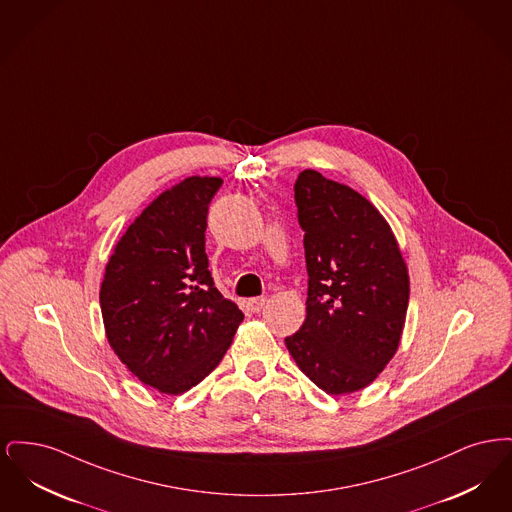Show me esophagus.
<instances>
[{
  "label": "esophagus",
  "instance_id": "obj_1",
  "mask_svg": "<svg viewBox=\"0 0 512 512\" xmlns=\"http://www.w3.org/2000/svg\"><path fill=\"white\" fill-rule=\"evenodd\" d=\"M265 305H267V297H253V299H249V301H247V307H249L253 313L263 311V309H265Z\"/></svg>",
  "mask_w": 512,
  "mask_h": 512
}]
</instances>
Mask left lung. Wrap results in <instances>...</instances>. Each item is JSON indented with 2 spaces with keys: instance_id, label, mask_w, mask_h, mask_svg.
I'll return each instance as SVG.
<instances>
[{
  "instance_id": "obj_1",
  "label": "left lung",
  "mask_w": 512,
  "mask_h": 512,
  "mask_svg": "<svg viewBox=\"0 0 512 512\" xmlns=\"http://www.w3.org/2000/svg\"><path fill=\"white\" fill-rule=\"evenodd\" d=\"M305 232L307 317L286 347L328 395L372 384L388 366L409 307V270L388 220L353 188L307 169L295 180Z\"/></svg>"
}]
</instances>
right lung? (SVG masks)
<instances>
[{
    "mask_svg": "<svg viewBox=\"0 0 512 512\" xmlns=\"http://www.w3.org/2000/svg\"><path fill=\"white\" fill-rule=\"evenodd\" d=\"M219 176H190L157 195L107 261L99 305L122 365L167 395L192 390L228 351L244 320L215 288L205 253Z\"/></svg>",
    "mask_w": 512,
    "mask_h": 512,
    "instance_id": "add662e5",
    "label": "right lung"
}]
</instances>
